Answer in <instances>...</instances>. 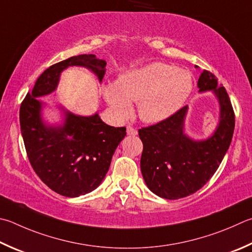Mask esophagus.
<instances>
[{
	"label": "esophagus",
	"instance_id": "34e87169",
	"mask_svg": "<svg viewBox=\"0 0 252 252\" xmlns=\"http://www.w3.org/2000/svg\"><path fill=\"white\" fill-rule=\"evenodd\" d=\"M126 133L127 135H136L138 134V131H136V129H134L133 126H126Z\"/></svg>",
	"mask_w": 252,
	"mask_h": 252
}]
</instances>
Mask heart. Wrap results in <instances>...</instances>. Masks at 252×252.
Returning a JSON list of instances; mask_svg holds the SVG:
<instances>
[{"label":"heart","instance_id":"b5f03b06","mask_svg":"<svg viewBox=\"0 0 252 252\" xmlns=\"http://www.w3.org/2000/svg\"><path fill=\"white\" fill-rule=\"evenodd\" d=\"M193 90L189 71L164 63H152L122 74L118 82L103 87V97L118 119L129 118L138 102V114L146 123L166 120L184 106Z\"/></svg>","mask_w":252,"mask_h":252}]
</instances>
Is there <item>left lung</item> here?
<instances>
[{
	"mask_svg": "<svg viewBox=\"0 0 252 252\" xmlns=\"http://www.w3.org/2000/svg\"><path fill=\"white\" fill-rule=\"evenodd\" d=\"M197 87L199 93L213 91L219 102V123L208 139L196 141L185 133L187 106L166 120L139 130L143 143L142 176L150 190L162 198H183L202 189L229 149L235 113L226 89L208 70L200 74Z\"/></svg>",
	"mask_w": 252,
	"mask_h": 252,
	"instance_id": "1",
	"label": "left lung"
}]
</instances>
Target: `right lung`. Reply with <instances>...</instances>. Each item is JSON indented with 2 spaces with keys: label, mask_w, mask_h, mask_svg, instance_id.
I'll return each mask as SVG.
<instances>
[{
  "label": "right lung",
  "mask_w": 252,
  "mask_h": 252,
  "mask_svg": "<svg viewBox=\"0 0 252 252\" xmlns=\"http://www.w3.org/2000/svg\"><path fill=\"white\" fill-rule=\"evenodd\" d=\"M106 65L93 54L55 63L38 77L21 104V132L31 165L50 189L66 197L88 194L101 184L126 129L106 125L98 113L82 117L63 107L62 125H47L42 116L44 102L37 98L56 90L62 71L68 67L88 68L101 82Z\"/></svg>",
  "instance_id": "1"
}]
</instances>
